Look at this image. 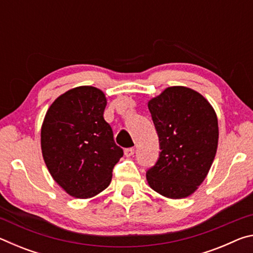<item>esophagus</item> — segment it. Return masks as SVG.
<instances>
[{
  "instance_id": "1",
  "label": "esophagus",
  "mask_w": 253,
  "mask_h": 253,
  "mask_svg": "<svg viewBox=\"0 0 253 253\" xmlns=\"http://www.w3.org/2000/svg\"><path fill=\"white\" fill-rule=\"evenodd\" d=\"M125 156L126 157H130V156H132L134 155V153H135V148L134 147H128V148H125Z\"/></svg>"
}]
</instances>
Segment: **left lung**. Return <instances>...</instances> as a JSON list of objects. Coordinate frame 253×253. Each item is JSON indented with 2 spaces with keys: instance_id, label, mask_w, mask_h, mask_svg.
<instances>
[{
  "instance_id": "left-lung-1",
  "label": "left lung",
  "mask_w": 253,
  "mask_h": 253,
  "mask_svg": "<svg viewBox=\"0 0 253 253\" xmlns=\"http://www.w3.org/2000/svg\"><path fill=\"white\" fill-rule=\"evenodd\" d=\"M148 109L161 149L146 170L149 186L166 198H186L204 181L215 156V111L202 95L186 87L165 89L148 102Z\"/></svg>"
}]
</instances>
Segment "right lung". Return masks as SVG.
<instances>
[{"label": "right lung", "mask_w": 253, "mask_h": 253, "mask_svg": "<svg viewBox=\"0 0 253 253\" xmlns=\"http://www.w3.org/2000/svg\"><path fill=\"white\" fill-rule=\"evenodd\" d=\"M104 92L77 87L54 100L41 129L46 168L68 194L88 199L109 185L123 148L104 118Z\"/></svg>", "instance_id": "1"}]
</instances>
